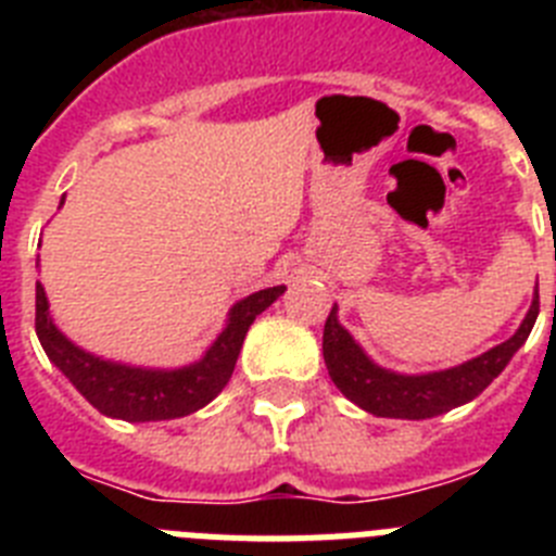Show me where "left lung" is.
I'll use <instances>...</instances> for the list:
<instances>
[{
    "instance_id": "8db88e82",
    "label": "left lung",
    "mask_w": 556,
    "mask_h": 556,
    "mask_svg": "<svg viewBox=\"0 0 556 556\" xmlns=\"http://www.w3.org/2000/svg\"><path fill=\"white\" fill-rule=\"evenodd\" d=\"M538 312L540 301L534 298L527 320L520 323L515 337L495 345L493 351L470 358L465 365L426 372V376H397V372L372 365L365 351L353 342L351 333L339 326L337 308H331L326 328H323V356H326L328 376L337 390L365 412L378 417L426 420V417L443 415L454 406L468 404L488 390L490 381L498 378L515 351L527 342L534 320H538Z\"/></svg>"
}]
</instances>
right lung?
Returning <instances> with one entry per match:
<instances>
[{
	"mask_svg": "<svg viewBox=\"0 0 556 556\" xmlns=\"http://www.w3.org/2000/svg\"><path fill=\"white\" fill-rule=\"evenodd\" d=\"M283 294V287H269L250 294L230 308L228 328L217 337L198 365L180 370H141V367L113 365L100 356L80 351L55 328L49 317L47 294L36 283V333L52 365L80 390L88 404L108 417H122L132 424L144 420H172L203 409L223 392L233 376L236 358L242 351L244 333L253 326L255 314Z\"/></svg>",
	"mask_w": 556,
	"mask_h": 556,
	"instance_id": "add662e5",
	"label": "right lung"
}]
</instances>
